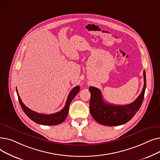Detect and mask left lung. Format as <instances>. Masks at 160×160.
Wrapping results in <instances>:
<instances>
[{"instance_id": "left-lung-1", "label": "left lung", "mask_w": 160, "mask_h": 160, "mask_svg": "<svg viewBox=\"0 0 160 160\" xmlns=\"http://www.w3.org/2000/svg\"><path fill=\"white\" fill-rule=\"evenodd\" d=\"M144 86L141 94L129 104L114 105L106 102L100 89L89 87L90 113L98 123L105 126H119L129 121L135 115L143 101L146 89V73L143 71Z\"/></svg>"}]
</instances>
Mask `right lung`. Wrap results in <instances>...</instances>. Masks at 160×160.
Returning a JSON list of instances; mask_svg holds the SVG:
<instances>
[{
    "label": "right lung",
    "instance_id": "obj_1",
    "mask_svg": "<svg viewBox=\"0 0 160 160\" xmlns=\"http://www.w3.org/2000/svg\"><path fill=\"white\" fill-rule=\"evenodd\" d=\"M16 91H17V93H18L19 102L20 103V105L22 109L23 112L32 121L42 125L52 126V125H57V124H60L65 120L66 117L69 113L70 104L72 100V99L74 98V97L77 95L78 92L80 91V87L79 86H76L70 91L68 97H67L65 105L61 111L56 112L55 113L48 114V115L41 114V113H39L31 110L30 109L27 108L22 102V100L18 94V89H16Z\"/></svg>",
    "mask_w": 160,
    "mask_h": 160
}]
</instances>
